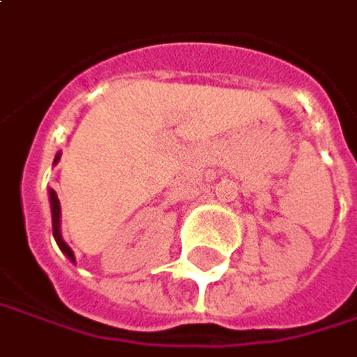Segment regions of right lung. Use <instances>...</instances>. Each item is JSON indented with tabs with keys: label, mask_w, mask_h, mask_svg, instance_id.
<instances>
[{
	"label": "right lung",
	"mask_w": 357,
	"mask_h": 357,
	"mask_svg": "<svg viewBox=\"0 0 357 357\" xmlns=\"http://www.w3.org/2000/svg\"><path fill=\"white\" fill-rule=\"evenodd\" d=\"M58 160H60V152L56 154L54 165H56ZM50 205H52V230H54V238H56L60 251H62L70 261H75V255H73L70 247L64 243V238H62V234H60V201H58V195H56L54 190H50Z\"/></svg>",
	"instance_id": "1"
}]
</instances>
